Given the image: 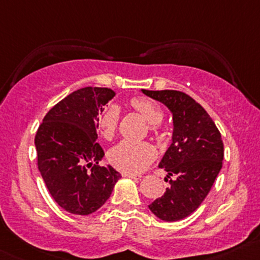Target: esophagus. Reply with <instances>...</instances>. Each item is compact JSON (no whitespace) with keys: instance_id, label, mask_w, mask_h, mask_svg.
I'll return each mask as SVG.
<instances>
[{"instance_id":"1","label":"esophagus","mask_w":260,"mask_h":260,"mask_svg":"<svg viewBox=\"0 0 260 260\" xmlns=\"http://www.w3.org/2000/svg\"><path fill=\"white\" fill-rule=\"evenodd\" d=\"M123 176L129 177V179H133V180H141L142 175H140V174H129V172H123Z\"/></svg>"}]
</instances>
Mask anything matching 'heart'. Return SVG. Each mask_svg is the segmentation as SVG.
I'll return each mask as SVG.
<instances>
[{"label":"heart","mask_w":260,"mask_h":260,"mask_svg":"<svg viewBox=\"0 0 260 260\" xmlns=\"http://www.w3.org/2000/svg\"><path fill=\"white\" fill-rule=\"evenodd\" d=\"M131 106L140 112L146 118L147 122L151 124L152 132H156L158 124L164 119V112L158 104L147 98H133ZM120 111L117 104H109L102 109L96 118V124L101 135L107 140H111L117 131L119 122ZM156 157V151L149 143L138 142V141L124 140L112 148L109 153L112 164L117 169L129 174L145 171L147 167L152 164Z\"/></svg>","instance_id":"1"}]
</instances>
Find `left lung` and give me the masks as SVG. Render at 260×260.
Returning a JSON list of instances; mask_svg holds the SVG:
<instances>
[{
  "label": "left lung",
  "mask_w": 260,
  "mask_h": 260,
  "mask_svg": "<svg viewBox=\"0 0 260 260\" xmlns=\"http://www.w3.org/2000/svg\"><path fill=\"white\" fill-rule=\"evenodd\" d=\"M172 113V143L158 167L167 172L170 187L149 204V210L165 221H177L192 214L214 185L224 159L221 135L208 112L179 90H146ZM166 180V179H165Z\"/></svg>",
  "instance_id": "1"
}]
</instances>
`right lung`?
I'll list each match as a JSON object with an SVG mask.
<instances>
[{"label": "right lung", "mask_w": 260, "mask_h": 260, "mask_svg": "<svg viewBox=\"0 0 260 260\" xmlns=\"http://www.w3.org/2000/svg\"><path fill=\"white\" fill-rule=\"evenodd\" d=\"M115 95L109 88L73 91L44 117L35 136L38 166L52 199L64 210L89 215L104 205L120 174L99 166L96 118Z\"/></svg>", "instance_id": "add662e5"}]
</instances>
